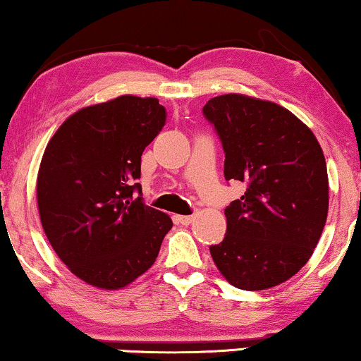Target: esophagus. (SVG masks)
<instances>
[{
    "instance_id": "obj_1",
    "label": "esophagus",
    "mask_w": 361,
    "mask_h": 361,
    "mask_svg": "<svg viewBox=\"0 0 361 361\" xmlns=\"http://www.w3.org/2000/svg\"><path fill=\"white\" fill-rule=\"evenodd\" d=\"M174 220L180 225H190L192 220H194V216L192 215H176Z\"/></svg>"
}]
</instances>
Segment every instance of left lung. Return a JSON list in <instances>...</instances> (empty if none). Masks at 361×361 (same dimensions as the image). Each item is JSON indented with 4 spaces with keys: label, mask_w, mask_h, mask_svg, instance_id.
Wrapping results in <instances>:
<instances>
[{
    "label": "left lung",
    "mask_w": 361,
    "mask_h": 361,
    "mask_svg": "<svg viewBox=\"0 0 361 361\" xmlns=\"http://www.w3.org/2000/svg\"><path fill=\"white\" fill-rule=\"evenodd\" d=\"M204 115L225 151V179L246 184L210 246L224 278L243 290L274 288L307 263L329 212L327 164L314 133L278 103L241 93L212 98Z\"/></svg>",
    "instance_id": "obj_1"
}]
</instances>
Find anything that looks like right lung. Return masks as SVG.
I'll use <instances>...</instances> for the list:
<instances>
[{
    "label": "right lung",
    "instance_id": "obj_1",
    "mask_svg": "<svg viewBox=\"0 0 361 361\" xmlns=\"http://www.w3.org/2000/svg\"><path fill=\"white\" fill-rule=\"evenodd\" d=\"M166 125L157 98L121 95L67 118L44 151L37 207L49 243L77 278L131 284L154 264L171 216L142 204L141 156Z\"/></svg>",
    "mask_w": 361,
    "mask_h": 361
}]
</instances>
